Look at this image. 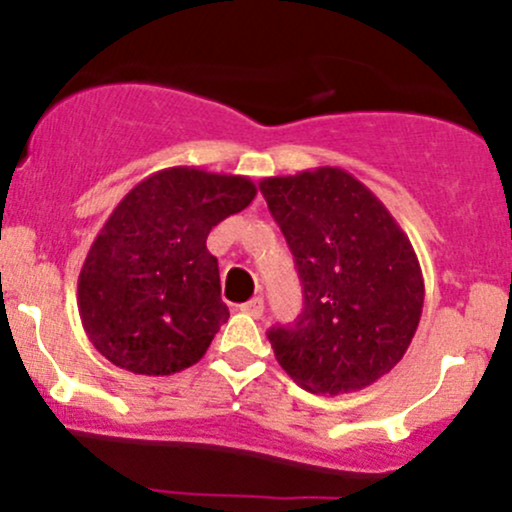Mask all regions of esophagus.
Here are the masks:
<instances>
[{
  "label": "esophagus",
  "instance_id": "34e87169",
  "mask_svg": "<svg viewBox=\"0 0 512 512\" xmlns=\"http://www.w3.org/2000/svg\"><path fill=\"white\" fill-rule=\"evenodd\" d=\"M240 310H243V313H248L250 317H255V320H260V317L264 315V301L257 296V298H252V301L245 303Z\"/></svg>",
  "mask_w": 512,
  "mask_h": 512
}]
</instances>
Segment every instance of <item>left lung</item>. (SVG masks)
Instances as JSON below:
<instances>
[{"label": "left lung", "instance_id": "obj_1", "mask_svg": "<svg viewBox=\"0 0 512 512\" xmlns=\"http://www.w3.org/2000/svg\"><path fill=\"white\" fill-rule=\"evenodd\" d=\"M260 190L305 296L293 325L269 330L276 361L313 395L373 385L407 354L424 310V274L407 233L344 168L264 178Z\"/></svg>", "mask_w": 512, "mask_h": 512}]
</instances>
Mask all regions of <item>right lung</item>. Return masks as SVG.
Segmentation results:
<instances>
[{"instance_id":"right-lung-1","label":"right lung","mask_w":512,"mask_h":512,"mask_svg":"<svg viewBox=\"0 0 512 512\" xmlns=\"http://www.w3.org/2000/svg\"><path fill=\"white\" fill-rule=\"evenodd\" d=\"M255 195L245 175L173 166L122 197L91 243L76 298L86 337L110 363L173 375L207 354L228 320L207 236Z\"/></svg>"}]
</instances>
